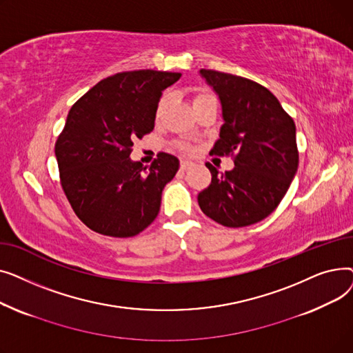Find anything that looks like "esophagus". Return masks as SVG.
Wrapping results in <instances>:
<instances>
[{
	"instance_id": "34e87169",
	"label": "esophagus",
	"mask_w": 353,
	"mask_h": 353,
	"mask_svg": "<svg viewBox=\"0 0 353 353\" xmlns=\"http://www.w3.org/2000/svg\"><path fill=\"white\" fill-rule=\"evenodd\" d=\"M194 164L192 163V161H189V160H181L180 161V169L181 170H188V169H192Z\"/></svg>"
}]
</instances>
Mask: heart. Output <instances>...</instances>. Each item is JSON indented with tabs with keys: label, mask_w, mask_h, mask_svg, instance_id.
Returning a JSON list of instances; mask_svg holds the SVG:
<instances>
[{
	"label": "heart",
	"mask_w": 353,
	"mask_h": 353,
	"mask_svg": "<svg viewBox=\"0 0 353 353\" xmlns=\"http://www.w3.org/2000/svg\"><path fill=\"white\" fill-rule=\"evenodd\" d=\"M208 97H213V96L209 94V92H197V94L194 96L193 104H196V103H199V101H201V100H205V99H208ZM167 103H169V96L164 94V96L160 99L159 104H157V116H160V114L163 113V110L165 108ZM180 148H181V150H184V152H192V147H190L189 144H180Z\"/></svg>",
	"instance_id": "obj_1"
}]
</instances>
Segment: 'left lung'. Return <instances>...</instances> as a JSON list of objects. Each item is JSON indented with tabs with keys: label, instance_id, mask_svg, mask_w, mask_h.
Listing matches in <instances>:
<instances>
[{
	"label": "left lung",
	"instance_id": "left-lung-1",
	"mask_svg": "<svg viewBox=\"0 0 353 353\" xmlns=\"http://www.w3.org/2000/svg\"><path fill=\"white\" fill-rule=\"evenodd\" d=\"M200 72L219 94L225 120L210 154L232 156L234 169L219 173L206 163L212 183L199 193V206L221 226L254 225L279 206L298 170L294 121L259 83L216 70Z\"/></svg>",
	"mask_w": 353,
	"mask_h": 353
}]
</instances>
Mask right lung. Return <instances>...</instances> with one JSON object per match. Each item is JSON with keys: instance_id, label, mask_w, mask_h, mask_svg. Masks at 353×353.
Returning a JSON list of instances; mask_svg holds the SVG:
<instances>
[{"instance_id": "obj_1", "label": "right lung", "mask_w": 353, "mask_h": 353, "mask_svg": "<svg viewBox=\"0 0 353 353\" xmlns=\"http://www.w3.org/2000/svg\"><path fill=\"white\" fill-rule=\"evenodd\" d=\"M180 76L121 71L97 83L70 108L55 157L64 194L91 230L132 237L157 217L161 192L176 176L179 160L159 153L144 167L130 154L136 139L153 132L161 91Z\"/></svg>"}]
</instances>
